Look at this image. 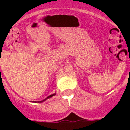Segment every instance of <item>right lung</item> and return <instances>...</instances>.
I'll return each mask as SVG.
<instances>
[{"label":"right lung","instance_id":"add662e5","mask_svg":"<svg viewBox=\"0 0 130 130\" xmlns=\"http://www.w3.org/2000/svg\"><path fill=\"white\" fill-rule=\"evenodd\" d=\"M55 94H52V95H50V96H49L48 97H47L46 99H45L44 100H43V101H40V102H38V103H42V102H43V101H46V100L47 99H48V98H50V97H52V96H55Z\"/></svg>","mask_w":130,"mask_h":130}]
</instances>
